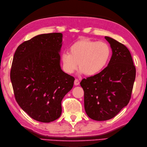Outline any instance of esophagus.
I'll return each mask as SVG.
<instances>
[{
	"label": "esophagus",
	"mask_w": 147,
	"mask_h": 147,
	"mask_svg": "<svg viewBox=\"0 0 147 147\" xmlns=\"http://www.w3.org/2000/svg\"><path fill=\"white\" fill-rule=\"evenodd\" d=\"M74 85H75L76 86L79 85H80V80H78V79H75V80H74Z\"/></svg>",
	"instance_id": "34e87169"
}]
</instances>
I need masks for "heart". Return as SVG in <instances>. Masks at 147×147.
Returning a JSON list of instances; mask_svg holds the SVG:
<instances>
[{"label": "heart", "instance_id": "heart-1", "mask_svg": "<svg viewBox=\"0 0 147 147\" xmlns=\"http://www.w3.org/2000/svg\"><path fill=\"white\" fill-rule=\"evenodd\" d=\"M111 57V49L104 42L83 38L73 43L69 52L61 56L62 67L67 74H72L80 65V73L95 76L107 66Z\"/></svg>", "mask_w": 147, "mask_h": 147}]
</instances>
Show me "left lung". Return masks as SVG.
I'll use <instances>...</instances> for the list:
<instances>
[{"label":"left lung","mask_w":147,"mask_h":147,"mask_svg":"<svg viewBox=\"0 0 147 147\" xmlns=\"http://www.w3.org/2000/svg\"><path fill=\"white\" fill-rule=\"evenodd\" d=\"M112 49L108 65L96 75L83 79L84 105L86 114L102 121L115 117L128 104L136 77V68L125 45L105 36Z\"/></svg>","instance_id":"obj_1"}]
</instances>
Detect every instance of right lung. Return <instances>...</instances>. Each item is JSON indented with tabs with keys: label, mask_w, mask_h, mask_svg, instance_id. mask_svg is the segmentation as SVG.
Wrapping results in <instances>:
<instances>
[{
	"label": "right lung",
	"mask_w": 147,
	"mask_h": 147,
	"mask_svg": "<svg viewBox=\"0 0 147 147\" xmlns=\"http://www.w3.org/2000/svg\"><path fill=\"white\" fill-rule=\"evenodd\" d=\"M62 34H42L24 42L16 51L11 80L16 100L33 119L50 123L61 116V102L74 78L61 69Z\"/></svg>",
	"instance_id": "1"
}]
</instances>
